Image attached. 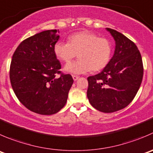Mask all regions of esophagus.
Here are the masks:
<instances>
[{
	"label": "esophagus",
	"instance_id": "obj_1",
	"mask_svg": "<svg viewBox=\"0 0 153 153\" xmlns=\"http://www.w3.org/2000/svg\"><path fill=\"white\" fill-rule=\"evenodd\" d=\"M72 78H73V80L74 81H77V80L78 79V78H79V76H78V75H72Z\"/></svg>",
	"mask_w": 153,
	"mask_h": 153
}]
</instances>
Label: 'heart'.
<instances>
[{
  "label": "heart",
  "mask_w": 153,
  "mask_h": 153,
  "mask_svg": "<svg viewBox=\"0 0 153 153\" xmlns=\"http://www.w3.org/2000/svg\"><path fill=\"white\" fill-rule=\"evenodd\" d=\"M113 47L107 38L96 33L82 31L69 36L68 42H57L54 45L56 57L64 63H69L78 56V60L65 66L69 73L80 75L93 70L99 72L105 69L112 56Z\"/></svg>",
  "instance_id": "obj_1"
}]
</instances>
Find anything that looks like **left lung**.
Here are the masks:
<instances>
[{"mask_svg":"<svg viewBox=\"0 0 153 153\" xmlns=\"http://www.w3.org/2000/svg\"><path fill=\"white\" fill-rule=\"evenodd\" d=\"M114 37L115 51L108 66L87 78V96L93 108L112 113L128 106L141 84L143 66L137 45L121 33L106 28Z\"/></svg>","mask_w":153,"mask_h":153,"instance_id":"1","label":"left lung"}]
</instances>
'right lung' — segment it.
<instances>
[{
    "mask_svg": "<svg viewBox=\"0 0 153 153\" xmlns=\"http://www.w3.org/2000/svg\"><path fill=\"white\" fill-rule=\"evenodd\" d=\"M57 33L48 30L22 41L10 64V83L18 99L28 110L42 115L60 111L73 84L72 75L60 70L61 65L54 53L60 37Z\"/></svg>",
    "mask_w": 153,
    "mask_h": 153,
    "instance_id": "add662e5",
    "label": "right lung"
}]
</instances>
